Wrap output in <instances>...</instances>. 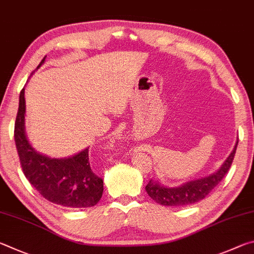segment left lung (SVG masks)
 <instances>
[{
	"mask_svg": "<svg viewBox=\"0 0 254 254\" xmlns=\"http://www.w3.org/2000/svg\"><path fill=\"white\" fill-rule=\"evenodd\" d=\"M238 141L239 140H237L232 153L222 164L220 170L210 176L190 181L177 188H166L159 182L150 180L145 188L146 192L155 202L165 206H186L201 201L223 180L226 173L229 172L231 165H232L235 152H237Z\"/></svg>",
	"mask_w": 254,
	"mask_h": 254,
	"instance_id": "obj_1",
	"label": "left lung"
}]
</instances>
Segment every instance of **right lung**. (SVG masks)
<instances>
[{
    "instance_id": "add662e5",
    "label": "right lung",
    "mask_w": 254,
    "mask_h": 254,
    "mask_svg": "<svg viewBox=\"0 0 254 254\" xmlns=\"http://www.w3.org/2000/svg\"><path fill=\"white\" fill-rule=\"evenodd\" d=\"M46 57L40 62L41 65ZM24 88L20 92L14 125V140L22 171L42 196L57 205L70 208L95 206L104 192V181L92 172L89 148L66 158H51L38 153L29 143L24 127Z\"/></svg>"
}]
</instances>
